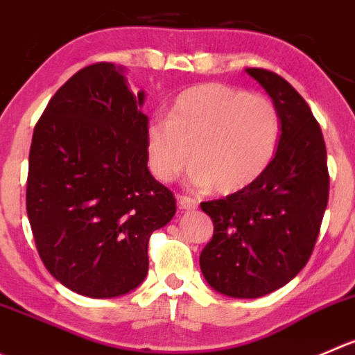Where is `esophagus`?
Segmentation results:
<instances>
[{"label":"esophagus","instance_id":"obj_1","mask_svg":"<svg viewBox=\"0 0 355 355\" xmlns=\"http://www.w3.org/2000/svg\"><path fill=\"white\" fill-rule=\"evenodd\" d=\"M178 205L183 211H191V209H197L198 202L191 197H184V195H178Z\"/></svg>","mask_w":355,"mask_h":355}]
</instances>
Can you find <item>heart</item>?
<instances>
[{"instance_id":"1","label":"heart","mask_w":355,"mask_h":355,"mask_svg":"<svg viewBox=\"0 0 355 355\" xmlns=\"http://www.w3.org/2000/svg\"><path fill=\"white\" fill-rule=\"evenodd\" d=\"M279 136L281 118L272 101L221 83H204L175 97L167 118L148 123V167L158 181L168 183L190 155L191 187L234 193L265 172Z\"/></svg>"}]
</instances>
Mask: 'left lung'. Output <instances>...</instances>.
I'll return each mask as SVG.
<instances>
[{
  "label": "left lung",
  "instance_id": "8db88e82",
  "mask_svg": "<svg viewBox=\"0 0 355 355\" xmlns=\"http://www.w3.org/2000/svg\"><path fill=\"white\" fill-rule=\"evenodd\" d=\"M272 97L281 136L272 162L252 184L202 202L214 235L200 252V270L214 291L261 298L288 284L306 265L329 197L326 144L302 96L282 76L248 67Z\"/></svg>",
  "mask_w": 355,
  "mask_h": 355
}]
</instances>
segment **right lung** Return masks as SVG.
<instances>
[{
	"instance_id": "1",
	"label": "right lung",
	"mask_w": 355,
	"mask_h": 355,
	"mask_svg": "<svg viewBox=\"0 0 355 355\" xmlns=\"http://www.w3.org/2000/svg\"><path fill=\"white\" fill-rule=\"evenodd\" d=\"M144 90L111 62L73 74L33 134L26 205L43 265L89 298H116L146 279L148 241L175 198L148 168Z\"/></svg>"
}]
</instances>
